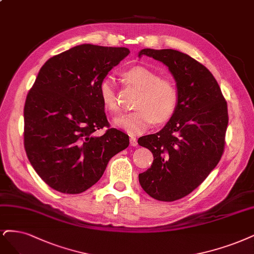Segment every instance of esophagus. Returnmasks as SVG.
<instances>
[{"label":"esophagus","instance_id":"34e87169","mask_svg":"<svg viewBox=\"0 0 254 254\" xmlns=\"http://www.w3.org/2000/svg\"><path fill=\"white\" fill-rule=\"evenodd\" d=\"M130 145L133 146V147H136L137 146V139L133 136L130 137Z\"/></svg>","mask_w":254,"mask_h":254}]
</instances>
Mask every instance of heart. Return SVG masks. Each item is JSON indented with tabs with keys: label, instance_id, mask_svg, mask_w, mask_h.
<instances>
[{
	"label": "heart",
	"instance_id": "obj_1",
	"mask_svg": "<svg viewBox=\"0 0 254 254\" xmlns=\"http://www.w3.org/2000/svg\"><path fill=\"white\" fill-rule=\"evenodd\" d=\"M126 81L139 90L134 103L135 111L123 115L115 120L118 128L131 135L145 132L155 123H164L176 112L180 94L176 84L167 78H161L156 72L143 66L130 68L124 72ZM100 97L104 107L112 115L120 112L115 80L105 77L99 87Z\"/></svg>",
	"mask_w": 254,
	"mask_h": 254
}]
</instances>
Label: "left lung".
<instances>
[{
    "instance_id": "obj_1",
    "label": "left lung",
    "mask_w": 254,
    "mask_h": 254,
    "mask_svg": "<svg viewBox=\"0 0 254 254\" xmlns=\"http://www.w3.org/2000/svg\"><path fill=\"white\" fill-rule=\"evenodd\" d=\"M143 56L169 68L180 100L162 130L138 138L153 154L151 167L138 174V181L151 197L173 202L197 188L220 162L229 120L227 102L212 73L193 58L150 48L139 51Z\"/></svg>"
}]
</instances>
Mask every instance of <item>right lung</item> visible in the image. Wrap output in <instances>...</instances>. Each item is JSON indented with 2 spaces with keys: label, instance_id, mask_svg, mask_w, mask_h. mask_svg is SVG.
I'll list each match as a JSON object with an SVG mask.
<instances>
[{
  "label": "right lung",
  "instance_id": "1",
  "mask_svg": "<svg viewBox=\"0 0 254 254\" xmlns=\"http://www.w3.org/2000/svg\"><path fill=\"white\" fill-rule=\"evenodd\" d=\"M130 54L125 47L75 46L42 66L24 107V147L49 187L77 194L103 176L109 160L126 149L129 136L110 128L99 87ZM104 127L107 132L97 137Z\"/></svg>",
  "mask_w": 254,
  "mask_h": 254
}]
</instances>
